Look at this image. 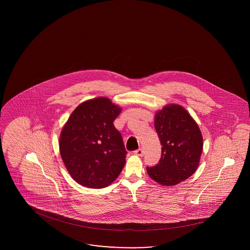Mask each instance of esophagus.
<instances>
[{
  "label": "esophagus",
  "mask_w": 250,
  "mask_h": 250,
  "mask_svg": "<svg viewBox=\"0 0 250 250\" xmlns=\"http://www.w3.org/2000/svg\"><path fill=\"white\" fill-rule=\"evenodd\" d=\"M134 154L136 155H138V156H143V155H144V151H143V149L140 148V149L136 150V151L134 152Z\"/></svg>",
  "instance_id": "34e87169"
}]
</instances>
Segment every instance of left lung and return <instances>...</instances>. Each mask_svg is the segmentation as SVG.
I'll return each instance as SVG.
<instances>
[{
	"label": "left lung",
	"mask_w": 250,
	"mask_h": 250,
	"mask_svg": "<svg viewBox=\"0 0 250 250\" xmlns=\"http://www.w3.org/2000/svg\"><path fill=\"white\" fill-rule=\"evenodd\" d=\"M155 128L162 152L158 164L147 167V173L162 186L177 185L198 168L203 147L202 132L187 109L176 104L155 113Z\"/></svg>",
	"instance_id": "left-lung-1"
}]
</instances>
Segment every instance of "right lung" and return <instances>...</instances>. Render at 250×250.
<instances>
[{"instance_id": "add662e5", "label": "right lung", "mask_w": 250, "mask_h": 250, "mask_svg": "<svg viewBox=\"0 0 250 250\" xmlns=\"http://www.w3.org/2000/svg\"><path fill=\"white\" fill-rule=\"evenodd\" d=\"M122 108L97 97L75 108L60 135V154L72 178L90 188H103L119 176L127 154L113 125Z\"/></svg>"}]
</instances>
